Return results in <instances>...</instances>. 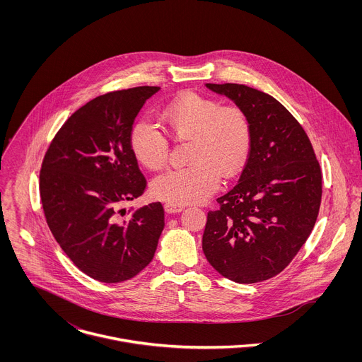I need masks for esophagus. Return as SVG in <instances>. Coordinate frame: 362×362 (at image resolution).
Here are the masks:
<instances>
[{
    "mask_svg": "<svg viewBox=\"0 0 362 362\" xmlns=\"http://www.w3.org/2000/svg\"><path fill=\"white\" fill-rule=\"evenodd\" d=\"M184 205H180V204H173V202H168L164 205V209L167 213H177V211H181L184 209Z\"/></svg>",
    "mask_w": 362,
    "mask_h": 362,
    "instance_id": "1",
    "label": "esophagus"
}]
</instances>
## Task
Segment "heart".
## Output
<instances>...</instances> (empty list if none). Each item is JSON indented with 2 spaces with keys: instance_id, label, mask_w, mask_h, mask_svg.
<instances>
[{
  "instance_id": "1",
  "label": "heart",
  "mask_w": 362,
  "mask_h": 362,
  "mask_svg": "<svg viewBox=\"0 0 362 362\" xmlns=\"http://www.w3.org/2000/svg\"><path fill=\"white\" fill-rule=\"evenodd\" d=\"M160 119L178 141H189V167L170 170L152 184L156 198L173 204L204 202L218 188L220 178H233L243 167L251 149L252 129L248 115L235 105L188 93L167 104ZM131 149L136 160L149 170H161L170 155L167 136L146 118L135 122Z\"/></svg>"
}]
</instances>
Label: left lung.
Instances as JSON below:
<instances>
[{
  "label": "left lung",
  "mask_w": 362,
  "mask_h": 362,
  "mask_svg": "<svg viewBox=\"0 0 362 362\" xmlns=\"http://www.w3.org/2000/svg\"><path fill=\"white\" fill-rule=\"evenodd\" d=\"M248 115L252 141L238 184L207 213L202 250L226 279L252 284L274 277L315 226L322 171L308 135L274 98L238 83H206Z\"/></svg>",
  "instance_id": "left-lung-1"
}]
</instances>
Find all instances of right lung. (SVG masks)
Here are the masks:
<instances>
[{
  "mask_svg": "<svg viewBox=\"0 0 362 362\" xmlns=\"http://www.w3.org/2000/svg\"><path fill=\"white\" fill-rule=\"evenodd\" d=\"M139 86L102 95L59 128L40 170V199L49 228L66 257L89 277L121 283L155 257L164 228L160 202L124 217L146 180L131 149L134 121L158 92Z\"/></svg>",
  "mask_w": 362,
  "mask_h": 362,
  "instance_id": "add662e5",
  "label": "right lung"
}]
</instances>
